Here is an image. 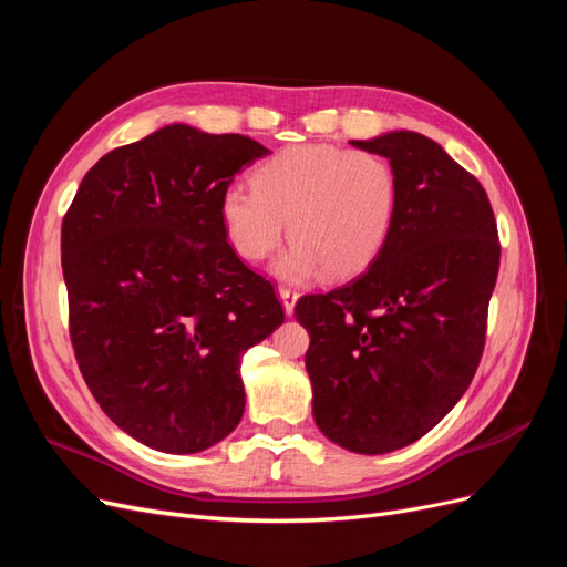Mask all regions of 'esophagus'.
Masks as SVG:
<instances>
[{"label":"esophagus","instance_id":"1","mask_svg":"<svg viewBox=\"0 0 567 567\" xmlns=\"http://www.w3.org/2000/svg\"><path fill=\"white\" fill-rule=\"evenodd\" d=\"M298 298H300L298 290H293V288H279V300H281V305H284V312H286L288 317L293 315Z\"/></svg>","mask_w":567,"mask_h":567}]
</instances>
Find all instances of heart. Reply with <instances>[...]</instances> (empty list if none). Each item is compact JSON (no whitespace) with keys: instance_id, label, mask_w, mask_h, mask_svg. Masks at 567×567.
<instances>
[{"instance_id":"1","label":"heart","mask_w":567,"mask_h":567,"mask_svg":"<svg viewBox=\"0 0 567 567\" xmlns=\"http://www.w3.org/2000/svg\"><path fill=\"white\" fill-rule=\"evenodd\" d=\"M398 208V173L379 153L298 144L257 167L252 188H225L219 219L248 262L281 244L288 221L296 241L274 262L279 279L305 281L321 269L329 279H350L381 255Z\"/></svg>"}]
</instances>
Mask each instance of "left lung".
Returning <instances> with one entry per match:
<instances>
[{
    "label": "left lung",
    "mask_w": 567,
    "mask_h": 567,
    "mask_svg": "<svg viewBox=\"0 0 567 567\" xmlns=\"http://www.w3.org/2000/svg\"><path fill=\"white\" fill-rule=\"evenodd\" d=\"M350 144L390 161L398 217L367 271L300 298L296 317L310 333L319 431L350 452L388 454L433 431L468 390L502 248L483 184L437 142L400 130Z\"/></svg>",
    "instance_id": "8db88e82"
}]
</instances>
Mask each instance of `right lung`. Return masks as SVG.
<instances>
[{"instance_id": "add662e5", "label": "right lung", "mask_w": 567, "mask_h": 567, "mask_svg": "<svg viewBox=\"0 0 567 567\" xmlns=\"http://www.w3.org/2000/svg\"><path fill=\"white\" fill-rule=\"evenodd\" d=\"M269 148L165 125L106 153L63 217L61 265L82 379L151 450L196 454L244 416L241 357L284 323L274 286L227 244L219 198Z\"/></svg>"}]
</instances>
